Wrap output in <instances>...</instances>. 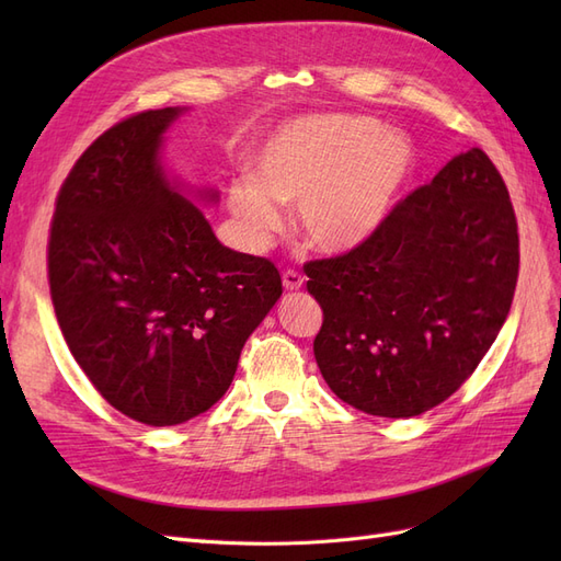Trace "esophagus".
<instances>
[{
	"instance_id": "obj_1",
	"label": "esophagus",
	"mask_w": 561,
	"mask_h": 561,
	"mask_svg": "<svg viewBox=\"0 0 561 561\" xmlns=\"http://www.w3.org/2000/svg\"><path fill=\"white\" fill-rule=\"evenodd\" d=\"M283 287H285V290H290V293L301 290V287H304V276L297 274V271H293V268L283 271Z\"/></svg>"
}]
</instances>
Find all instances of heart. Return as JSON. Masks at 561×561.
<instances>
[{
	"instance_id": "heart-1",
	"label": "heart",
	"mask_w": 561,
	"mask_h": 561,
	"mask_svg": "<svg viewBox=\"0 0 561 561\" xmlns=\"http://www.w3.org/2000/svg\"><path fill=\"white\" fill-rule=\"evenodd\" d=\"M416 147L360 114H307L268 135L254 175L236 178L227 206L250 248L280 229L278 203L295 201V225L311 248L339 254L369 241L416 173Z\"/></svg>"
}]
</instances>
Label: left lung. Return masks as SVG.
Wrapping results in <instances>:
<instances>
[{
  "instance_id": "1",
  "label": "left lung",
  "mask_w": 561,
  "mask_h": 561,
  "mask_svg": "<svg viewBox=\"0 0 561 561\" xmlns=\"http://www.w3.org/2000/svg\"><path fill=\"white\" fill-rule=\"evenodd\" d=\"M304 271L322 309L313 355L332 393L371 416H419L461 388L511 311V194L472 147L400 201L369 241Z\"/></svg>"
}]
</instances>
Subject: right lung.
I'll return each mask as SVG.
<instances>
[{
    "mask_svg": "<svg viewBox=\"0 0 561 561\" xmlns=\"http://www.w3.org/2000/svg\"><path fill=\"white\" fill-rule=\"evenodd\" d=\"M182 112H140L100 135L60 186L48 239L67 346L98 393L147 426L210 410L283 295L278 268L219 243L165 173L163 135Z\"/></svg>",
    "mask_w": 561,
    "mask_h": 561,
    "instance_id": "add662e5",
    "label": "right lung"
}]
</instances>
